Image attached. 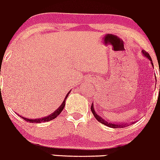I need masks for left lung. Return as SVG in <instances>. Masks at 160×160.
<instances>
[{"label": "left lung", "mask_w": 160, "mask_h": 160, "mask_svg": "<svg viewBox=\"0 0 160 160\" xmlns=\"http://www.w3.org/2000/svg\"><path fill=\"white\" fill-rule=\"evenodd\" d=\"M143 54L144 55L145 57H148V58L149 59V60H150V62H151V64L152 66H153V63L152 62V59L151 57H150V54L148 53V52H146L145 51H142ZM159 89H160V86H159ZM91 112H92L93 115H94V116L95 118H96V119L98 120V122L100 123L103 124V125H107V126L108 127H110V128H125V127H127L128 125V124H124V125H122V124H119V123H112V122H109L106 121V120H104L103 118H101L100 116L98 115V113H97L96 112H95L94 110V104L92 103V105H91Z\"/></svg>", "instance_id": "obj_1"}]
</instances>
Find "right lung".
Masks as SVG:
<instances>
[{"mask_svg":"<svg viewBox=\"0 0 160 160\" xmlns=\"http://www.w3.org/2000/svg\"><path fill=\"white\" fill-rule=\"evenodd\" d=\"M69 93H70V91H69V92L66 94L65 100H63V102H62V104H61L60 107H59V108L57 109L54 112H53V113L50 115V116H47V117H44V118H41V119H26V118L22 117V118L25 120V121L28 122H31V123H41V122H49V121H51V120L54 119L55 118H56L57 116H59V114L62 112V109H64V107H65V104H66L65 103L66 100V98H68V96H69Z\"/></svg>","mask_w":160,"mask_h":160,"instance_id":"right-lung-1","label":"right lung"}]
</instances>
